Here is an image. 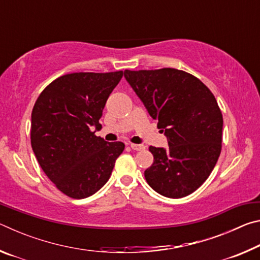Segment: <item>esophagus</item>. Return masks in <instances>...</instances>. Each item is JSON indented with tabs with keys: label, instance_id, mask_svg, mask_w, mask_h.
Here are the masks:
<instances>
[{
	"label": "esophagus",
	"instance_id": "esophagus-1",
	"mask_svg": "<svg viewBox=\"0 0 260 260\" xmlns=\"http://www.w3.org/2000/svg\"><path fill=\"white\" fill-rule=\"evenodd\" d=\"M132 149H133V150H135V151H141V150H143L144 149V146H142V144H134V143H131V146H129Z\"/></svg>",
	"mask_w": 260,
	"mask_h": 260
}]
</instances>
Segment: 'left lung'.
I'll use <instances>...</instances> for the list:
<instances>
[{"instance_id":"obj_1","label":"left lung","mask_w":260,"mask_h":260,"mask_svg":"<svg viewBox=\"0 0 260 260\" xmlns=\"http://www.w3.org/2000/svg\"><path fill=\"white\" fill-rule=\"evenodd\" d=\"M124 76L169 143L149 148L153 162L144 171L148 184L169 199L193 192L221 151L223 121L217 100L203 82L180 70H126Z\"/></svg>"}]
</instances>
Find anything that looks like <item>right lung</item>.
I'll return each mask as SVG.
<instances>
[{
	"label": "right lung",
	"instance_id": "1",
	"mask_svg": "<svg viewBox=\"0 0 260 260\" xmlns=\"http://www.w3.org/2000/svg\"><path fill=\"white\" fill-rule=\"evenodd\" d=\"M122 71L79 72L52 81L34 104L30 143L46 175L61 192L81 200L99 191L110 179L122 142L98 138L107 100Z\"/></svg>",
	"mask_w": 260,
	"mask_h": 260
}]
</instances>
